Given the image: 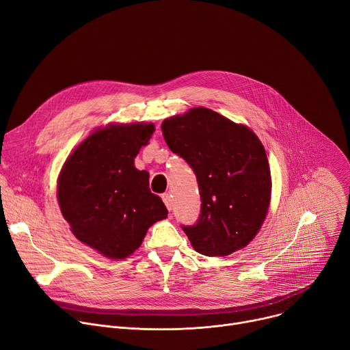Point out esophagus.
<instances>
[{
    "instance_id": "obj_1",
    "label": "esophagus",
    "mask_w": 350,
    "mask_h": 350,
    "mask_svg": "<svg viewBox=\"0 0 350 350\" xmlns=\"http://www.w3.org/2000/svg\"><path fill=\"white\" fill-rule=\"evenodd\" d=\"M163 200H164L167 208L171 211L172 210V195L171 193H164L163 195Z\"/></svg>"
}]
</instances>
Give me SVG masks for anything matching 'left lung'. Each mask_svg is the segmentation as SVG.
Returning a JSON list of instances; mask_svg holds the SVG:
<instances>
[{
    "label": "left lung",
    "mask_w": 350,
    "mask_h": 350,
    "mask_svg": "<svg viewBox=\"0 0 350 350\" xmlns=\"http://www.w3.org/2000/svg\"><path fill=\"white\" fill-rule=\"evenodd\" d=\"M170 150L193 170L200 214L182 226L192 247L206 256L244 248L259 231L271 200V170L255 133L206 107L161 124Z\"/></svg>",
    "instance_id": "8db88e82"
}]
</instances>
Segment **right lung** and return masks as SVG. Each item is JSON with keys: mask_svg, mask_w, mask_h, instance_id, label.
Listing matches in <instances>:
<instances>
[{"mask_svg": "<svg viewBox=\"0 0 350 350\" xmlns=\"http://www.w3.org/2000/svg\"><path fill=\"white\" fill-rule=\"evenodd\" d=\"M154 124H116L96 130L68 157L57 198L74 235L99 254L123 259L136 251L150 226L168 216L151 193L148 172L134 167Z\"/></svg>", "mask_w": 350, "mask_h": 350, "instance_id": "right-lung-1", "label": "right lung"}]
</instances>
